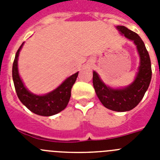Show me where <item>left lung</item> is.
Here are the masks:
<instances>
[{
	"label": "left lung",
	"instance_id": "1",
	"mask_svg": "<svg viewBox=\"0 0 160 160\" xmlns=\"http://www.w3.org/2000/svg\"><path fill=\"white\" fill-rule=\"evenodd\" d=\"M121 34L133 41L138 49L140 63L135 81L125 88L113 89L106 86L95 71L93 72V85L98 98L103 106L111 111L124 112L135 108L142 99L152 79V65L149 53L143 42L136 32L125 26L118 25Z\"/></svg>",
	"mask_w": 160,
	"mask_h": 160
}]
</instances>
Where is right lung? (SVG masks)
I'll return each mask as SVG.
<instances>
[{
	"mask_svg": "<svg viewBox=\"0 0 160 160\" xmlns=\"http://www.w3.org/2000/svg\"><path fill=\"white\" fill-rule=\"evenodd\" d=\"M23 45L24 42L17 51L12 64V80L18 98L29 111L38 115L51 116L61 112L70 101L72 87L77 79L78 72L67 78L58 88L45 95L32 94L25 88L18 73V56Z\"/></svg>",
	"mask_w": 160,
	"mask_h": 160,
	"instance_id": "add662e5",
	"label": "right lung"
}]
</instances>
